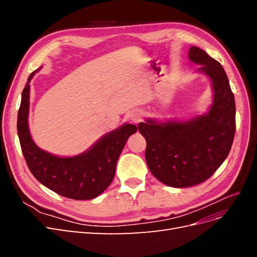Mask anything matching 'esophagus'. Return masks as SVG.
Here are the masks:
<instances>
[{
  "instance_id": "obj_1",
  "label": "esophagus",
  "mask_w": 257,
  "mask_h": 257,
  "mask_svg": "<svg viewBox=\"0 0 257 257\" xmlns=\"http://www.w3.org/2000/svg\"><path fill=\"white\" fill-rule=\"evenodd\" d=\"M130 120L133 123H139L143 120V113L141 111H133L130 113Z\"/></svg>"
}]
</instances>
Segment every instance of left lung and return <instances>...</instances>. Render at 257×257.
<instances>
[{
    "label": "left lung",
    "mask_w": 257,
    "mask_h": 257,
    "mask_svg": "<svg viewBox=\"0 0 257 257\" xmlns=\"http://www.w3.org/2000/svg\"><path fill=\"white\" fill-rule=\"evenodd\" d=\"M189 59L201 65L198 72L212 82L213 103L207 113L188 121L138 124L145 137V158L151 174L173 188H188L206 181L227 158L236 131V105L223 66L198 47Z\"/></svg>",
    "instance_id": "8db88e82"
}]
</instances>
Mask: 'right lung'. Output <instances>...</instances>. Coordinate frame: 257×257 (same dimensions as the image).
<instances>
[{
  "instance_id": "right-lung-1",
  "label": "right lung",
  "mask_w": 257,
  "mask_h": 257,
  "mask_svg": "<svg viewBox=\"0 0 257 257\" xmlns=\"http://www.w3.org/2000/svg\"><path fill=\"white\" fill-rule=\"evenodd\" d=\"M34 73L30 75L22 91L17 119L21 150L30 172L46 188L61 196L76 200L95 198L113 180L116 162L137 127L133 124H123L98 139L88 151L72 158H60L40 149L31 137L28 125L29 83Z\"/></svg>"
}]
</instances>
